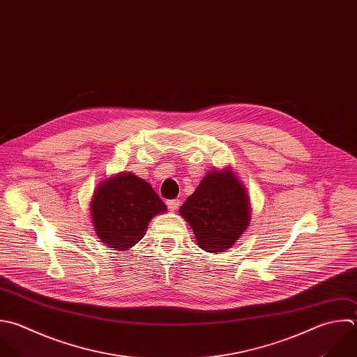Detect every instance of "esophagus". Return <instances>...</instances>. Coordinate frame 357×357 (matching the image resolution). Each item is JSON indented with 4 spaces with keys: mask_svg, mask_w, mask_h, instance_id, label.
<instances>
[{
    "mask_svg": "<svg viewBox=\"0 0 357 357\" xmlns=\"http://www.w3.org/2000/svg\"><path fill=\"white\" fill-rule=\"evenodd\" d=\"M166 204L170 211H177L180 206V199H169Z\"/></svg>",
    "mask_w": 357,
    "mask_h": 357,
    "instance_id": "obj_1",
    "label": "esophagus"
}]
</instances>
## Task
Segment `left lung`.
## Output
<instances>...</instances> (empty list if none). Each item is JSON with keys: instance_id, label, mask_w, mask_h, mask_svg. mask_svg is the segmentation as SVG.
Wrapping results in <instances>:
<instances>
[{"instance_id": "left-lung-1", "label": "left lung", "mask_w": 357, "mask_h": 357, "mask_svg": "<svg viewBox=\"0 0 357 357\" xmlns=\"http://www.w3.org/2000/svg\"><path fill=\"white\" fill-rule=\"evenodd\" d=\"M194 230L198 245L208 252L230 248L250 222L248 195L238 178L226 169L206 174L180 208Z\"/></svg>"}]
</instances>
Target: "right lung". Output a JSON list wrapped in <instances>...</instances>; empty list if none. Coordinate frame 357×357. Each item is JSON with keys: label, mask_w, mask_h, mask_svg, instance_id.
<instances>
[{"label": "right lung", "mask_w": 357, "mask_h": 357, "mask_svg": "<svg viewBox=\"0 0 357 357\" xmlns=\"http://www.w3.org/2000/svg\"><path fill=\"white\" fill-rule=\"evenodd\" d=\"M166 211L151 184L132 173L100 183L91 204L96 234L102 243L117 250L134 247L145 236L151 219Z\"/></svg>", "instance_id": "right-lung-1"}]
</instances>
